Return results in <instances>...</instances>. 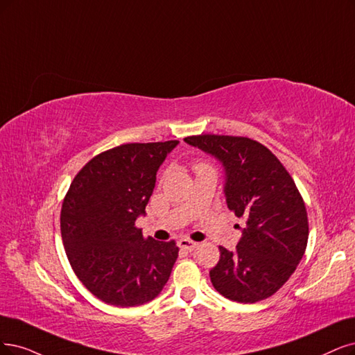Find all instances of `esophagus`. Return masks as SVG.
I'll list each match as a JSON object with an SVG mask.
<instances>
[{
	"instance_id": "obj_1",
	"label": "esophagus",
	"mask_w": 355,
	"mask_h": 355,
	"mask_svg": "<svg viewBox=\"0 0 355 355\" xmlns=\"http://www.w3.org/2000/svg\"><path fill=\"white\" fill-rule=\"evenodd\" d=\"M178 245H180L181 248H184V250L191 252L193 248H196V245H198V243L190 240V239H181V240L178 241Z\"/></svg>"
}]
</instances>
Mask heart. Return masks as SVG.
Instances as JSON below:
<instances>
[{
	"label": "heart",
	"mask_w": 355,
	"mask_h": 355,
	"mask_svg": "<svg viewBox=\"0 0 355 355\" xmlns=\"http://www.w3.org/2000/svg\"><path fill=\"white\" fill-rule=\"evenodd\" d=\"M206 168H212V166L209 165L207 162H203V161H199V162L194 164V171H196V173H198V171H200V169H206Z\"/></svg>",
	"instance_id": "b5f03b06"
}]
</instances>
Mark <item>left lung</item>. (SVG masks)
<instances>
[{
    "instance_id": "obj_1",
    "label": "left lung",
    "mask_w": 355,
    "mask_h": 355,
    "mask_svg": "<svg viewBox=\"0 0 355 355\" xmlns=\"http://www.w3.org/2000/svg\"><path fill=\"white\" fill-rule=\"evenodd\" d=\"M184 141L222 162L227 205L245 220L234 252L219 245V261L209 272L215 290L245 304L273 295L297 269L309 240L306 205L293 177L253 139L200 135Z\"/></svg>"
}]
</instances>
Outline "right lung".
I'll return each instance as SVG.
<instances>
[{
	"label": "right lung",
	"instance_id": "1",
	"mask_svg": "<svg viewBox=\"0 0 355 355\" xmlns=\"http://www.w3.org/2000/svg\"><path fill=\"white\" fill-rule=\"evenodd\" d=\"M178 140L127 143L96 155L77 173L61 207V237L76 277L103 303L141 306L162 291L178 257L174 240L144 239L156 173Z\"/></svg>",
	"mask_w": 355,
	"mask_h": 355
}]
</instances>
